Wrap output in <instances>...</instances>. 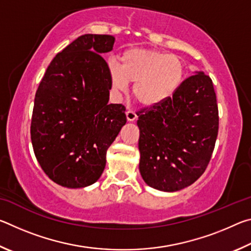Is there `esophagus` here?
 <instances>
[{"label":"esophagus","mask_w":251,"mask_h":251,"mask_svg":"<svg viewBox=\"0 0 251 251\" xmlns=\"http://www.w3.org/2000/svg\"><path fill=\"white\" fill-rule=\"evenodd\" d=\"M126 117H127V121H128V122H134L136 118H137V115H136V113L133 112V110H127Z\"/></svg>","instance_id":"34e87169"}]
</instances>
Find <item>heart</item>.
I'll return each mask as SVG.
<instances>
[{
    "mask_svg": "<svg viewBox=\"0 0 251 251\" xmlns=\"http://www.w3.org/2000/svg\"><path fill=\"white\" fill-rule=\"evenodd\" d=\"M108 70L114 91L124 93L128 83H134L135 100L147 107L171 100L185 78V65L179 57L154 50H127L121 64L110 61Z\"/></svg>",
    "mask_w": 251,
    "mask_h": 251,
    "instance_id": "heart-1",
    "label": "heart"
}]
</instances>
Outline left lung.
I'll list each match as a JSON object with an SVG mask.
<instances>
[{"label": "left lung", "instance_id": "obj_1", "mask_svg": "<svg viewBox=\"0 0 251 251\" xmlns=\"http://www.w3.org/2000/svg\"><path fill=\"white\" fill-rule=\"evenodd\" d=\"M137 115L144 181L167 193L196 181L209 164L218 135V106L209 76L195 72L171 100Z\"/></svg>", "mask_w": 251, "mask_h": 251}]
</instances>
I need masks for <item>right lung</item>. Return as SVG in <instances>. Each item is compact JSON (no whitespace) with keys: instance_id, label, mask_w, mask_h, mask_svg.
Listing matches in <instances>:
<instances>
[{"instance_id":"obj_1","label":"right lung","mask_w":251,"mask_h":251,"mask_svg":"<svg viewBox=\"0 0 251 251\" xmlns=\"http://www.w3.org/2000/svg\"><path fill=\"white\" fill-rule=\"evenodd\" d=\"M115 37L85 34L50 62L37 88L31 123L34 154L44 173L67 188L99 180L106 151L126 124L125 106L108 104V65L100 54Z\"/></svg>"}]
</instances>
